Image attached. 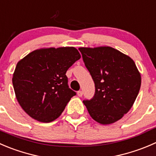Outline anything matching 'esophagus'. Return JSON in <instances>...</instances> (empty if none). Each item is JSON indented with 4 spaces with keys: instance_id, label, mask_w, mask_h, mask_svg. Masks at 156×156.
<instances>
[{
    "instance_id": "esophagus-1",
    "label": "esophagus",
    "mask_w": 156,
    "mask_h": 156,
    "mask_svg": "<svg viewBox=\"0 0 156 156\" xmlns=\"http://www.w3.org/2000/svg\"><path fill=\"white\" fill-rule=\"evenodd\" d=\"M82 95H83V91H82V90H78V96L82 97Z\"/></svg>"
}]
</instances>
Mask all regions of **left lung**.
I'll list each match as a JSON object with an SVG mask.
<instances>
[{
    "mask_svg": "<svg viewBox=\"0 0 156 156\" xmlns=\"http://www.w3.org/2000/svg\"><path fill=\"white\" fill-rule=\"evenodd\" d=\"M83 61L95 85L90 100H84L89 114L101 124L121 119L132 107L141 76L133 60L109 46L79 48Z\"/></svg>",
    "mask_w": 156,
    "mask_h": 156,
    "instance_id": "1",
    "label": "left lung"
}]
</instances>
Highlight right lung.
<instances>
[{"mask_svg": "<svg viewBox=\"0 0 156 156\" xmlns=\"http://www.w3.org/2000/svg\"><path fill=\"white\" fill-rule=\"evenodd\" d=\"M81 58L74 47L37 49L17 63L13 81L16 98L35 120L49 123L57 119L76 92L69 88L66 73Z\"/></svg>", "mask_w": 156, "mask_h": 156, "instance_id": "obj_1", "label": "right lung"}]
</instances>
